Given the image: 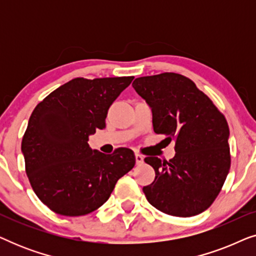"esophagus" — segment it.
I'll use <instances>...</instances> for the list:
<instances>
[{
    "mask_svg": "<svg viewBox=\"0 0 256 256\" xmlns=\"http://www.w3.org/2000/svg\"><path fill=\"white\" fill-rule=\"evenodd\" d=\"M135 160H136V164H138V166H141V164L144 162V157H143L142 155H140V154H136Z\"/></svg>",
    "mask_w": 256,
    "mask_h": 256,
    "instance_id": "esophagus-1",
    "label": "esophagus"
}]
</instances>
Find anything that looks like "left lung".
I'll use <instances>...</instances> for the list:
<instances>
[{
    "instance_id": "left-lung-1",
    "label": "left lung",
    "mask_w": 256,
    "mask_h": 256,
    "mask_svg": "<svg viewBox=\"0 0 256 256\" xmlns=\"http://www.w3.org/2000/svg\"><path fill=\"white\" fill-rule=\"evenodd\" d=\"M132 87L152 112L156 134L174 140L170 160L146 157L155 180L143 188L154 208L169 216H197L222 190L230 166V129L224 115L196 84L178 73L134 80Z\"/></svg>"
}]
</instances>
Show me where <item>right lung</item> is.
Listing matches in <instances>:
<instances>
[{
    "instance_id": "add662e5",
    "label": "right lung",
    "mask_w": 256,
    "mask_h": 256,
    "mask_svg": "<svg viewBox=\"0 0 256 256\" xmlns=\"http://www.w3.org/2000/svg\"><path fill=\"white\" fill-rule=\"evenodd\" d=\"M132 79H72L34 110L22 152L31 186L51 211L68 216L96 211L134 168L132 149L106 155L88 146V136L106 127L110 104Z\"/></svg>"
}]
</instances>
